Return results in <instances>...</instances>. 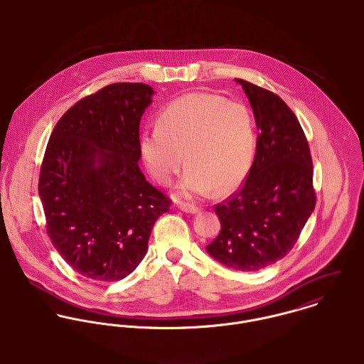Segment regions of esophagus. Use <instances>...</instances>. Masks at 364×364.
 <instances>
[{
	"label": "esophagus",
	"instance_id": "obj_1",
	"mask_svg": "<svg viewBox=\"0 0 364 364\" xmlns=\"http://www.w3.org/2000/svg\"><path fill=\"white\" fill-rule=\"evenodd\" d=\"M178 208L182 210L183 213H188V214H196L200 211V208L193 206V205H189V203H179Z\"/></svg>",
	"mask_w": 364,
	"mask_h": 364
}]
</instances>
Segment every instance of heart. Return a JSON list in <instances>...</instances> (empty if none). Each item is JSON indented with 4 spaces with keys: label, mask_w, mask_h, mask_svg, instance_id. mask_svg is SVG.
<instances>
[{
    "label": "heart",
    "mask_w": 364,
    "mask_h": 364,
    "mask_svg": "<svg viewBox=\"0 0 364 364\" xmlns=\"http://www.w3.org/2000/svg\"><path fill=\"white\" fill-rule=\"evenodd\" d=\"M255 147L250 109L208 94H188L166 105L158 127L144 130L140 139L146 168L159 185H171L186 159L179 199L232 192L248 175Z\"/></svg>",
    "instance_id": "heart-1"
}]
</instances>
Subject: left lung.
Masks as SVG:
<instances>
[{
  "label": "left lung",
  "instance_id": "1",
  "mask_svg": "<svg viewBox=\"0 0 364 364\" xmlns=\"http://www.w3.org/2000/svg\"><path fill=\"white\" fill-rule=\"evenodd\" d=\"M235 81L254 110L257 151L241 191L214 208L221 231L206 251L225 267L255 272L284 258L310 218L312 161L304 132L284 101Z\"/></svg>",
  "mask_w": 364,
  "mask_h": 364
}]
</instances>
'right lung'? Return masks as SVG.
<instances>
[{
    "instance_id": "obj_1",
    "label": "right lung",
    "mask_w": 364,
    "mask_h": 364,
    "mask_svg": "<svg viewBox=\"0 0 364 364\" xmlns=\"http://www.w3.org/2000/svg\"><path fill=\"white\" fill-rule=\"evenodd\" d=\"M153 95L141 82L107 85L70 107L53 130L39 196L54 248L84 277L129 276L169 210L139 168L140 119Z\"/></svg>"
}]
</instances>
